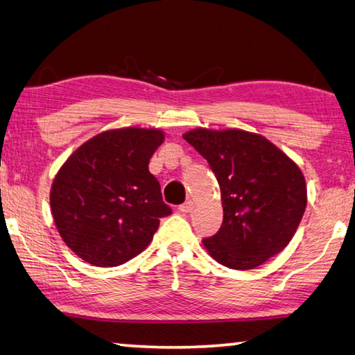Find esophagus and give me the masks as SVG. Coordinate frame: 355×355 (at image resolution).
Listing matches in <instances>:
<instances>
[{"label":"esophagus","instance_id":"1","mask_svg":"<svg viewBox=\"0 0 355 355\" xmlns=\"http://www.w3.org/2000/svg\"><path fill=\"white\" fill-rule=\"evenodd\" d=\"M192 208H194V203H192L191 200H188V202H184L183 205H180V211L182 213H191L192 211Z\"/></svg>","mask_w":355,"mask_h":355}]
</instances>
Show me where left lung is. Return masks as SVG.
Instances as JSON below:
<instances>
[{"instance_id":"8db88e82","label":"left lung","mask_w":355,"mask_h":355,"mask_svg":"<svg viewBox=\"0 0 355 355\" xmlns=\"http://www.w3.org/2000/svg\"><path fill=\"white\" fill-rule=\"evenodd\" d=\"M183 137L208 161L220 188L224 220L202 241L208 254L245 271L284 250L307 207V184L297 164L249 131L197 128Z\"/></svg>"}]
</instances>
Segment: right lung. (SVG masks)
Returning a JSON list of instances; mask_svg holds the SVG:
<instances>
[{"label": "right lung", "mask_w": 355, "mask_h": 355, "mask_svg": "<svg viewBox=\"0 0 355 355\" xmlns=\"http://www.w3.org/2000/svg\"><path fill=\"white\" fill-rule=\"evenodd\" d=\"M164 141L155 128L107 130L78 147L51 184L50 205L64 243L94 266L139 255L172 213L148 161Z\"/></svg>", "instance_id": "right-lung-1"}]
</instances>
